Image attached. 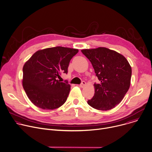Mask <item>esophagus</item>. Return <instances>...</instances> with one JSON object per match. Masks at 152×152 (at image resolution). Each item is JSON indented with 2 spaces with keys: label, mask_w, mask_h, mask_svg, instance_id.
<instances>
[{
  "label": "esophagus",
  "mask_w": 152,
  "mask_h": 152,
  "mask_svg": "<svg viewBox=\"0 0 152 152\" xmlns=\"http://www.w3.org/2000/svg\"><path fill=\"white\" fill-rule=\"evenodd\" d=\"M85 85H86V82L85 81H82V83L80 84L79 86H80V87H81V88H83Z\"/></svg>",
  "instance_id": "34e87169"
}]
</instances>
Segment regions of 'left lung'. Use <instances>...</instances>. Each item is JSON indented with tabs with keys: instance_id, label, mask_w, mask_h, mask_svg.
<instances>
[{
	"instance_id": "1",
	"label": "left lung",
	"mask_w": 152,
	"mask_h": 152,
	"mask_svg": "<svg viewBox=\"0 0 152 152\" xmlns=\"http://www.w3.org/2000/svg\"><path fill=\"white\" fill-rule=\"evenodd\" d=\"M81 52L91 62L100 83H94L95 93L87 103L99 110L106 111L118 104L131 84L132 69L126 58L106 48Z\"/></svg>"
}]
</instances>
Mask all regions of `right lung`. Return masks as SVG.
<instances>
[{"mask_svg": "<svg viewBox=\"0 0 152 152\" xmlns=\"http://www.w3.org/2000/svg\"><path fill=\"white\" fill-rule=\"evenodd\" d=\"M77 49L57 46L36 52L23 68V86L29 100L42 110L62 106L68 97L70 85L57 79L67 73L72 58Z\"/></svg>", "mask_w": 152, "mask_h": 152, "instance_id": "add662e5", "label": "right lung"}]
</instances>
